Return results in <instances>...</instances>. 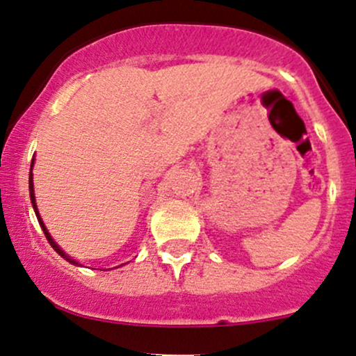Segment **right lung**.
<instances>
[{"instance_id":"1","label":"right lung","mask_w":356,"mask_h":356,"mask_svg":"<svg viewBox=\"0 0 356 356\" xmlns=\"http://www.w3.org/2000/svg\"><path fill=\"white\" fill-rule=\"evenodd\" d=\"M33 165H35V156H33V159H31V166H30V178H28V185H30V198H31V205H33L35 215H37V218H38V223H40V227H42V230H43V234H45L47 241H49V243H50L51 247H54V250H55V252H57V254L60 255V257H63V259H65L67 262H70V264H74V266H81V264H79L77 261H75V259H72L70 255H67L65 252H63L62 249H60V247H58V243L55 242L54 238H51L50 232L47 230L45 223H43L42 217H40V213H38V209H37V200H35V188H33V173H31V171H33Z\"/></svg>"}]
</instances>
